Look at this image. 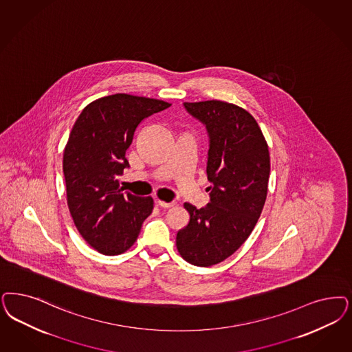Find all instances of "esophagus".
<instances>
[{"label":"esophagus","mask_w":352,"mask_h":352,"mask_svg":"<svg viewBox=\"0 0 352 352\" xmlns=\"http://www.w3.org/2000/svg\"><path fill=\"white\" fill-rule=\"evenodd\" d=\"M157 204L161 206V208H171V206H175V203H174V201H171V203H166V201H161V200H157Z\"/></svg>","instance_id":"1"}]
</instances>
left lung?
Returning <instances> with one entry per match:
<instances>
[{
    "instance_id": "left-lung-1",
    "label": "left lung",
    "mask_w": 352,
    "mask_h": 352,
    "mask_svg": "<svg viewBox=\"0 0 352 352\" xmlns=\"http://www.w3.org/2000/svg\"><path fill=\"white\" fill-rule=\"evenodd\" d=\"M183 105L206 124L212 186L204 208L184 203L190 221L177 234V248L187 263L212 267L232 255L257 223L267 200L269 149L255 118L241 107L219 100Z\"/></svg>"
}]
</instances>
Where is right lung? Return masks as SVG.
Here are the masks:
<instances>
[{"label":"right lung","mask_w":352,"mask_h":352,"mask_svg":"<svg viewBox=\"0 0 352 352\" xmlns=\"http://www.w3.org/2000/svg\"><path fill=\"white\" fill-rule=\"evenodd\" d=\"M170 105L116 94L88 104L74 123L63 152L67 206L83 239L102 255L126 252L152 213L153 199L122 192L120 177L139 123Z\"/></svg>","instance_id":"1"}]
</instances>
